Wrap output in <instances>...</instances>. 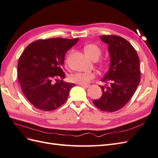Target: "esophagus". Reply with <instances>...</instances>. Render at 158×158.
Returning a JSON list of instances; mask_svg holds the SVG:
<instances>
[{"label": "esophagus", "mask_w": 158, "mask_h": 158, "mask_svg": "<svg viewBox=\"0 0 158 158\" xmlns=\"http://www.w3.org/2000/svg\"><path fill=\"white\" fill-rule=\"evenodd\" d=\"M78 85H80V86H82V87L85 88H88L89 86V85H84V84H78Z\"/></svg>", "instance_id": "34e87169"}]
</instances>
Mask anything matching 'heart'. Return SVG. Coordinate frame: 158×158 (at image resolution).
Returning <instances> with one entry per match:
<instances>
[{"label":"heart","instance_id":"1","mask_svg":"<svg viewBox=\"0 0 158 158\" xmlns=\"http://www.w3.org/2000/svg\"><path fill=\"white\" fill-rule=\"evenodd\" d=\"M84 51L85 55L93 60H97L102 55V49L100 47L94 44L85 45ZM95 77L94 73H76L69 76V80L71 82L87 85Z\"/></svg>","mask_w":158,"mask_h":158}]
</instances>
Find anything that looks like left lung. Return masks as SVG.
Returning a JSON list of instances; mask_svg holds the SVG:
<instances>
[{
    "instance_id": "8db88e82",
    "label": "left lung",
    "mask_w": 158,
    "mask_h": 158,
    "mask_svg": "<svg viewBox=\"0 0 158 158\" xmlns=\"http://www.w3.org/2000/svg\"><path fill=\"white\" fill-rule=\"evenodd\" d=\"M100 37L109 45L111 63L102 80L106 85H99L102 96L93 103L102 111L114 112L128 103L140 82L139 57L132 45L123 37L115 35Z\"/></svg>"
}]
</instances>
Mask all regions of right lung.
<instances>
[{
    "label": "right lung",
    "mask_w": 158,
    "mask_h": 158,
    "mask_svg": "<svg viewBox=\"0 0 158 158\" xmlns=\"http://www.w3.org/2000/svg\"><path fill=\"white\" fill-rule=\"evenodd\" d=\"M78 40H39L23 51L18 63V81L25 97L37 109L52 111L66 102L75 84L63 80L64 56Z\"/></svg>",
    "instance_id": "1"
}]
</instances>
